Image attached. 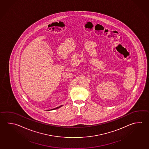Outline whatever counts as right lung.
I'll use <instances>...</instances> for the list:
<instances>
[{"label":"right lung","mask_w":149,"mask_h":149,"mask_svg":"<svg viewBox=\"0 0 149 149\" xmlns=\"http://www.w3.org/2000/svg\"><path fill=\"white\" fill-rule=\"evenodd\" d=\"M62 106H59V107H57V108H56L53 109H51L50 110H54V109H57L59 108H60V107H62Z\"/></svg>","instance_id":"1"}]
</instances>
